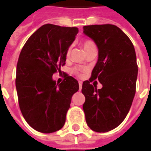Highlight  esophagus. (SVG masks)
<instances>
[{"label":"esophagus","mask_w":151,"mask_h":151,"mask_svg":"<svg viewBox=\"0 0 151 151\" xmlns=\"http://www.w3.org/2000/svg\"><path fill=\"white\" fill-rule=\"evenodd\" d=\"M78 82H79V87H80V90H81V88H82V81H79Z\"/></svg>","instance_id":"34e87169"}]
</instances>
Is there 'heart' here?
<instances>
[{
    "label": "heart",
    "mask_w": 151,
    "mask_h": 151,
    "mask_svg": "<svg viewBox=\"0 0 151 151\" xmlns=\"http://www.w3.org/2000/svg\"><path fill=\"white\" fill-rule=\"evenodd\" d=\"M81 45H82L83 48H84V50H86L87 48H88L89 47H91L92 45H94V43L91 41H88V40H86V41H84L81 44ZM69 55H70V50L67 51V53H66V55L68 56ZM75 73H78V75H81L80 73H79V70H75Z\"/></svg>",
    "instance_id": "b5f03b06"
}]
</instances>
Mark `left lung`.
I'll use <instances>...</instances> for the list:
<instances>
[{"mask_svg":"<svg viewBox=\"0 0 151 151\" xmlns=\"http://www.w3.org/2000/svg\"><path fill=\"white\" fill-rule=\"evenodd\" d=\"M83 29L98 48L91 78H98L103 85L97 89L88 81L83 82V110L88 126L106 132L117 128L131 107L138 75L136 51L129 37L114 25H91Z\"/></svg>","mask_w":151,"mask_h":151,"instance_id":"left-lung-1","label":"left lung"}]
</instances>
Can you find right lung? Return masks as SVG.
Wrapping results in <instances>:
<instances>
[{"label":"right lung","instance_id":"obj_1","mask_svg":"<svg viewBox=\"0 0 151 151\" xmlns=\"http://www.w3.org/2000/svg\"><path fill=\"white\" fill-rule=\"evenodd\" d=\"M78 33L77 27L43 25L20 52L15 79L19 104L25 120L36 131L52 133L65 124L71 98L79 85L71 76L56 84L52 75L61 72Z\"/></svg>","mask_w":151,"mask_h":151}]
</instances>
